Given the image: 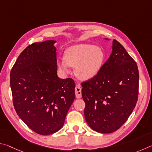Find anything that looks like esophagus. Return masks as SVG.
Here are the masks:
<instances>
[{"mask_svg": "<svg viewBox=\"0 0 152 152\" xmlns=\"http://www.w3.org/2000/svg\"><path fill=\"white\" fill-rule=\"evenodd\" d=\"M75 96L77 98H79L81 97V85L80 84H77L76 86L75 89Z\"/></svg>", "mask_w": 152, "mask_h": 152, "instance_id": "esophagus-1", "label": "esophagus"}]
</instances>
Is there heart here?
<instances>
[{
	"label": "heart",
	"mask_w": 152,
	"mask_h": 152,
	"mask_svg": "<svg viewBox=\"0 0 152 152\" xmlns=\"http://www.w3.org/2000/svg\"><path fill=\"white\" fill-rule=\"evenodd\" d=\"M105 61V53L102 48L87 43L74 45L65 52V58L57 61V65L64 73H69L71 66L75 67V73L81 80H89L99 73Z\"/></svg>",
	"instance_id": "b5f03b06"
}]
</instances>
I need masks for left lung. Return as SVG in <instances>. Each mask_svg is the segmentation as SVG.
Returning <instances> with one entry per match:
<instances>
[{
    "label": "left lung",
    "instance_id": "left-lung-1",
    "mask_svg": "<svg viewBox=\"0 0 152 152\" xmlns=\"http://www.w3.org/2000/svg\"><path fill=\"white\" fill-rule=\"evenodd\" d=\"M81 86L87 124L95 132L110 134L120 128L136 105L137 65L125 48L113 40L111 54L99 73Z\"/></svg>",
    "mask_w": 152,
    "mask_h": 152
}]
</instances>
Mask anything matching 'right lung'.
Instances as JSON below:
<instances>
[{
    "instance_id": "add662e5",
    "label": "right lung",
    "mask_w": 152,
    "mask_h": 152,
    "mask_svg": "<svg viewBox=\"0 0 152 152\" xmlns=\"http://www.w3.org/2000/svg\"><path fill=\"white\" fill-rule=\"evenodd\" d=\"M56 42L47 40L29 45L10 75L16 112L29 128L43 135L61 129L75 97L73 79L57 76Z\"/></svg>"
}]
</instances>
